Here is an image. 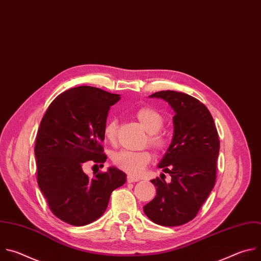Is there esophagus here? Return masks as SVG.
<instances>
[{
  "instance_id": "1",
  "label": "esophagus",
  "mask_w": 261,
  "mask_h": 261,
  "mask_svg": "<svg viewBox=\"0 0 261 261\" xmlns=\"http://www.w3.org/2000/svg\"><path fill=\"white\" fill-rule=\"evenodd\" d=\"M138 181H139L138 178H134V177H132V176H128V177H127V182H128V183H135V182H138Z\"/></svg>"
}]
</instances>
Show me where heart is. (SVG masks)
Here are the masks:
<instances>
[{"mask_svg":"<svg viewBox=\"0 0 261 261\" xmlns=\"http://www.w3.org/2000/svg\"><path fill=\"white\" fill-rule=\"evenodd\" d=\"M136 116L141 125L149 134L148 144L156 151L165 150L168 147L169 140L167 136L161 132L165 122L163 115L152 108L143 107L137 111ZM117 126V120L112 119L103 128V136L110 143H114L116 140ZM151 160L152 155L147 150L138 152L123 150L115 153L112 158L113 164L118 169L134 177L141 176L146 167L151 163Z\"/></svg>","mask_w":261,"mask_h":261,"instance_id":"obj_1","label":"heart"}]
</instances>
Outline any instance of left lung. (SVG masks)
I'll return each mask as SVG.
<instances>
[{"instance_id":"left-lung-1","label":"left lung","mask_w":261,"mask_h":261,"mask_svg":"<svg viewBox=\"0 0 261 261\" xmlns=\"http://www.w3.org/2000/svg\"><path fill=\"white\" fill-rule=\"evenodd\" d=\"M150 97L163 98L175 112L173 140L159 164L172 181L151 180L156 196L143 210L156 224L179 226L196 216L215 185L219 137L210 111L195 97L174 90Z\"/></svg>"}]
</instances>
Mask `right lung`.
Listing matches in <instances>:
<instances>
[{"label":"right lung","instance_id":"add662e5","mask_svg":"<svg viewBox=\"0 0 261 261\" xmlns=\"http://www.w3.org/2000/svg\"><path fill=\"white\" fill-rule=\"evenodd\" d=\"M120 95L92 86L71 88L52 101L37 133V181L51 212L61 220L83 226L105 213L113 190L126 175L109 168L89 178L85 164L106 162L105 139L110 107Z\"/></svg>","mask_w":261,"mask_h":261}]
</instances>
